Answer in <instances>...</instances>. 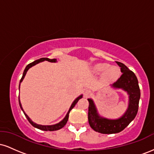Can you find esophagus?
Instances as JSON below:
<instances>
[{
    "label": "esophagus",
    "instance_id": "obj_1",
    "mask_svg": "<svg viewBox=\"0 0 154 154\" xmlns=\"http://www.w3.org/2000/svg\"><path fill=\"white\" fill-rule=\"evenodd\" d=\"M89 94H90V91H88V90H86V91H85V96H88V95Z\"/></svg>",
    "mask_w": 154,
    "mask_h": 154
}]
</instances>
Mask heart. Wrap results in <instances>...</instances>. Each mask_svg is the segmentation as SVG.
<instances>
[{
  "mask_svg": "<svg viewBox=\"0 0 154 154\" xmlns=\"http://www.w3.org/2000/svg\"><path fill=\"white\" fill-rule=\"evenodd\" d=\"M103 74V79L106 82H114L119 77V69L116 66H110L107 63H98L93 67V72L96 74Z\"/></svg>",
  "mask_w": 154,
  "mask_h": 154,
  "instance_id": "1",
  "label": "heart"
}]
</instances>
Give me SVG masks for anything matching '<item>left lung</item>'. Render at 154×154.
Wrapping results in <instances>:
<instances>
[{"label":"left lung","instance_id":"1","mask_svg":"<svg viewBox=\"0 0 154 154\" xmlns=\"http://www.w3.org/2000/svg\"><path fill=\"white\" fill-rule=\"evenodd\" d=\"M116 62L119 66L122 75L111 86L116 89L123 90L129 95L128 107L125 114L116 119L102 117L98 113L93 100L91 98L88 99L89 102L88 122L90 126L95 132L102 134H114L122 131L135 119L138 111L140 91L137 77L124 63L119 61Z\"/></svg>","mask_w":154,"mask_h":154}]
</instances>
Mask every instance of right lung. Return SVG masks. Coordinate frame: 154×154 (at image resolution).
I'll list each match as a JSON object with an SVG mask.
<instances>
[{"label": "right lung", "instance_id": "add662e5", "mask_svg": "<svg viewBox=\"0 0 154 154\" xmlns=\"http://www.w3.org/2000/svg\"><path fill=\"white\" fill-rule=\"evenodd\" d=\"M50 61V62H56V61H57V60H56V59H48V58H41V59H38V60H36V61H33V62L29 63V64H28L27 66H26L25 69H24V72H23L22 77V79H20V82H19V88H20V83L22 82L23 79H24V77H25L26 73V72L28 71V69H29V68H31L32 66H35V65L37 64V63H40V62H42V61ZM82 98V95H79V97H77V98H76V99L73 101V103H72V104L71 105V106H70V108H69V110L68 112H67L66 116H65V117L63 118V120H61V121L60 122L56 124V125H38V124L33 122L30 119V118H29V116L26 115V114H25V112H24V110H23L22 106V104H21L20 100H19V106H20L21 109H22V110L23 111V112H24V115H25L26 118V119H27L28 121L29 122V123H30L33 127H35V128L39 129V130H44V131H55V130H60V129H61V128H63V127L65 126V125H66V124L67 121H68L69 114L70 111H71L72 109H73L74 107H75V106L76 105V103H77V102H78V100L80 99V98Z\"/></svg>", "mask_w": 154, "mask_h": 154}]
</instances>
